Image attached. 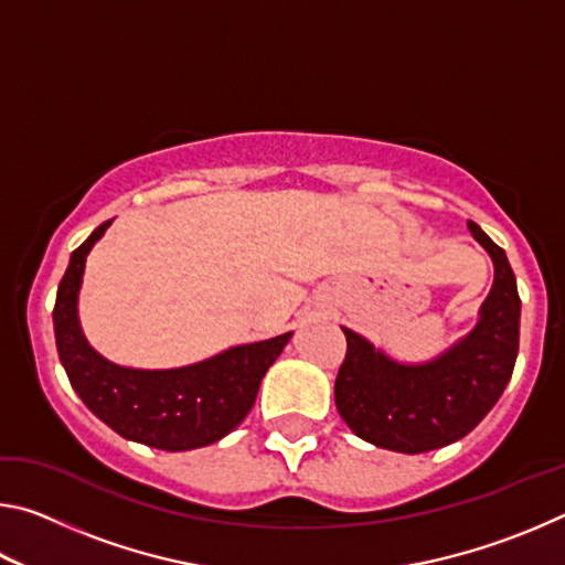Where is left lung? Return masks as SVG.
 <instances>
[{"label": "left lung", "mask_w": 565, "mask_h": 565, "mask_svg": "<svg viewBox=\"0 0 565 565\" xmlns=\"http://www.w3.org/2000/svg\"><path fill=\"white\" fill-rule=\"evenodd\" d=\"M493 262L491 294L478 323L441 356L401 363L361 333H347L333 396L349 428L363 441L398 454H424L458 441L481 424L509 386L519 356L521 299L505 252L468 222Z\"/></svg>", "instance_id": "left-lung-1"}]
</instances>
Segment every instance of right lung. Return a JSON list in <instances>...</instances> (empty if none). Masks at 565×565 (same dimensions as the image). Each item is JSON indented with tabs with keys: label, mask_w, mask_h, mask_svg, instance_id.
Listing matches in <instances>:
<instances>
[{
	"label": "right lung",
	"mask_w": 565,
	"mask_h": 565,
	"mask_svg": "<svg viewBox=\"0 0 565 565\" xmlns=\"http://www.w3.org/2000/svg\"><path fill=\"white\" fill-rule=\"evenodd\" d=\"M109 224L111 218L74 248L56 289L54 337L70 384L94 416L129 441L161 451H191L214 444L252 411L262 379L289 343L291 331L232 347L181 369H127L107 361L84 339L76 301L87 254Z\"/></svg>",
	"instance_id": "add662e5"
}]
</instances>
